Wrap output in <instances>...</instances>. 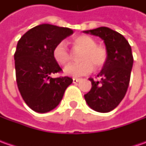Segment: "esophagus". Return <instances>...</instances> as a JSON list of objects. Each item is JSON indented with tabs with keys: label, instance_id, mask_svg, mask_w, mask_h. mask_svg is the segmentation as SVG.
I'll return each mask as SVG.
<instances>
[{
	"label": "esophagus",
	"instance_id": "esophagus-1",
	"mask_svg": "<svg viewBox=\"0 0 146 146\" xmlns=\"http://www.w3.org/2000/svg\"><path fill=\"white\" fill-rule=\"evenodd\" d=\"M79 81H80V79H79V78H73V83H78Z\"/></svg>",
	"mask_w": 146,
	"mask_h": 146
}]
</instances>
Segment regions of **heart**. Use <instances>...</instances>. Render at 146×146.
<instances>
[{"label":"heart","instance_id":"1","mask_svg":"<svg viewBox=\"0 0 146 146\" xmlns=\"http://www.w3.org/2000/svg\"><path fill=\"white\" fill-rule=\"evenodd\" d=\"M72 45L76 51H81L79 60L80 62L68 65L64 69L66 75L73 77L86 76L93 70L102 68L107 62L108 52L104 46L97 44L93 37L81 35L72 40ZM53 57L59 65L65 66L70 60V51L64 42L58 43L53 50Z\"/></svg>","mask_w":146,"mask_h":146}]
</instances>
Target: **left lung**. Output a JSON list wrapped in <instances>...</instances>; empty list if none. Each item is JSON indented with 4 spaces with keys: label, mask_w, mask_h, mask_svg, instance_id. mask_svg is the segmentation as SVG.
<instances>
[{
    "label": "left lung",
    "mask_w": 146,
    "mask_h": 146,
    "mask_svg": "<svg viewBox=\"0 0 146 146\" xmlns=\"http://www.w3.org/2000/svg\"><path fill=\"white\" fill-rule=\"evenodd\" d=\"M84 32L102 39L108 52L107 62L98 75L101 80L88 79L92 88L84 98L94 110L110 112L118 106L127 93L133 65L132 48L123 35L109 27H101Z\"/></svg>",
    "instance_id": "8db88e82"
}]
</instances>
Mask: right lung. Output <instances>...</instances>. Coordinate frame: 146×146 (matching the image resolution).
I'll list each match as a JSON object with an SVG mask.
<instances>
[{"instance_id":"1","label":"right lung","mask_w":146,"mask_h":146,"mask_svg":"<svg viewBox=\"0 0 146 146\" xmlns=\"http://www.w3.org/2000/svg\"><path fill=\"white\" fill-rule=\"evenodd\" d=\"M72 34L67 27L40 24L27 31L17 44L14 64L18 88L26 104L36 112L54 109L73 81L67 76L50 77L62 70L53 58V48Z\"/></svg>"}]
</instances>
